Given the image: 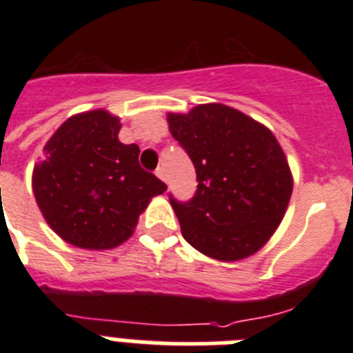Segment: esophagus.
<instances>
[{
	"instance_id": "1",
	"label": "esophagus",
	"mask_w": 353,
	"mask_h": 353,
	"mask_svg": "<svg viewBox=\"0 0 353 353\" xmlns=\"http://www.w3.org/2000/svg\"><path fill=\"white\" fill-rule=\"evenodd\" d=\"M155 174H157V176L162 180V182H166V171L162 170V168H157V170H155Z\"/></svg>"
}]
</instances>
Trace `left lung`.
Listing matches in <instances>:
<instances>
[{
  "label": "left lung",
  "instance_id": "obj_1",
  "mask_svg": "<svg viewBox=\"0 0 353 353\" xmlns=\"http://www.w3.org/2000/svg\"><path fill=\"white\" fill-rule=\"evenodd\" d=\"M170 132L191 157L198 191L170 196L183 239L199 252L236 261L274 235L293 191L285 152L260 121L230 105L201 104L168 114Z\"/></svg>",
  "mask_w": 353,
  "mask_h": 353
}]
</instances>
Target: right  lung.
<instances>
[{"mask_svg":"<svg viewBox=\"0 0 353 353\" xmlns=\"http://www.w3.org/2000/svg\"><path fill=\"white\" fill-rule=\"evenodd\" d=\"M120 118L105 109L74 114L51 136L33 168L43 219L81 249H113L134 233L166 183L139 166V146L118 139Z\"/></svg>","mask_w":353,"mask_h":353,"instance_id":"add662e5","label":"right lung"}]
</instances>
